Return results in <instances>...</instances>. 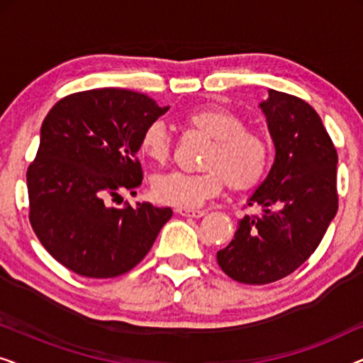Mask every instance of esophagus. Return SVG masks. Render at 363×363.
<instances>
[{"mask_svg": "<svg viewBox=\"0 0 363 363\" xmlns=\"http://www.w3.org/2000/svg\"><path fill=\"white\" fill-rule=\"evenodd\" d=\"M177 213L188 218H201L205 216V210H193V208H177Z\"/></svg>", "mask_w": 363, "mask_h": 363, "instance_id": "esophagus-1", "label": "esophagus"}]
</instances>
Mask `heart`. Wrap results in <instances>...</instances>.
I'll use <instances>...</instances> for the list:
<instances>
[{"instance_id":"obj_1","label":"heart","mask_w":363,"mask_h":363,"mask_svg":"<svg viewBox=\"0 0 363 363\" xmlns=\"http://www.w3.org/2000/svg\"><path fill=\"white\" fill-rule=\"evenodd\" d=\"M188 125L213 140L203 173L167 172L152 180V195L165 205L195 208L216 196L226 185L235 191L259 185L271 165V145L264 137L246 130L240 116L223 107H200L188 112ZM140 153L155 163L167 162L172 142L165 123L157 121L143 128Z\"/></svg>"}]
</instances>
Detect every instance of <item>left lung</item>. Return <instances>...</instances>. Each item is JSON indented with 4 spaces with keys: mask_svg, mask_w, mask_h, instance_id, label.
<instances>
[{
    "mask_svg": "<svg viewBox=\"0 0 363 363\" xmlns=\"http://www.w3.org/2000/svg\"><path fill=\"white\" fill-rule=\"evenodd\" d=\"M259 104L276 148L264 182L247 198L262 215H246L235 238L216 255L231 279L269 284L307 261L334 220L337 152L319 113L289 94L269 89Z\"/></svg>",
    "mask_w": 363,
    "mask_h": 363,
    "instance_id": "1",
    "label": "left lung"
}]
</instances>
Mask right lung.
<instances>
[{"label":"right lung","instance_id":"1","mask_svg":"<svg viewBox=\"0 0 363 363\" xmlns=\"http://www.w3.org/2000/svg\"><path fill=\"white\" fill-rule=\"evenodd\" d=\"M170 107L125 89L64 97L44 118L28 168L29 221L54 259L79 276L116 277L135 267L155 242L170 208L143 201L108 205L142 185L140 135Z\"/></svg>","mask_w":363,"mask_h":363}]
</instances>
